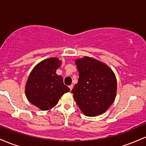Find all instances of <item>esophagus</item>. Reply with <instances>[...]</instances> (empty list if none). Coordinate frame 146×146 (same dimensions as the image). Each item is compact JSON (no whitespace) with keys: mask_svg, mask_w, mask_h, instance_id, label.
Wrapping results in <instances>:
<instances>
[{"mask_svg":"<svg viewBox=\"0 0 146 146\" xmlns=\"http://www.w3.org/2000/svg\"><path fill=\"white\" fill-rule=\"evenodd\" d=\"M73 84L70 85V86H69V88H70V90H71V91L72 90V89H73Z\"/></svg>","mask_w":146,"mask_h":146,"instance_id":"esophagus-1","label":"esophagus"}]
</instances>
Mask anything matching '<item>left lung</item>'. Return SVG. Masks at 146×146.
I'll return each instance as SVG.
<instances>
[{"instance_id":"left-lung-1","label":"left lung","mask_w":146,"mask_h":146,"mask_svg":"<svg viewBox=\"0 0 146 146\" xmlns=\"http://www.w3.org/2000/svg\"><path fill=\"white\" fill-rule=\"evenodd\" d=\"M75 62L79 72L78 82L71 91L75 102L86 116L102 115L116 98L115 73L108 65L88 56Z\"/></svg>"}]
</instances>
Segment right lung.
I'll return each instance as SVG.
<instances>
[{
  "instance_id": "add662e5",
  "label": "right lung",
  "mask_w": 146,
  "mask_h": 146,
  "mask_svg": "<svg viewBox=\"0 0 146 146\" xmlns=\"http://www.w3.org/2000/svg\"><path fill=\"white\" fill-rule=\"evenodd\" d=\"M57 58L44 60L34 66L25 85V95L28 101L42 110L55 106L70 88L64 84L61 75L56 70L61 65Z\"/></svg>"
}]
</instances>
